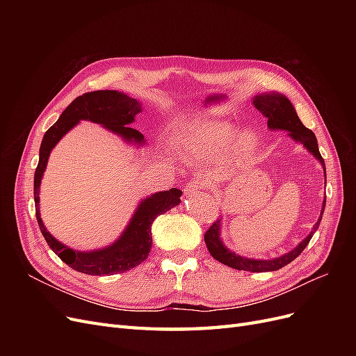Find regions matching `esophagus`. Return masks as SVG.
I'll return each mask as SVG.
<instances>
[{
    "instance_id": "esophagus-1",
    "label": "esophagus",
    "mask_w": 356,
    "mask_h": 356,
    "mask_svg": "<svg viewBox=\"0 0 356 356\" xmlns=\"http://www.w3.org/2000/svg\"><path fill=\"white\" fill-rule=\"evenodd\" d=\"M203 188H204V184L202 181H190V182H187L184 193L187 196H193V195H197V193L202 191Z\"/></svg>"
}]
</instances>
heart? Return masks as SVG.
<instances>
[{"instance_id": "b5f03b06", "label": "heart", "mask_w": 356, "mask_h": 356, "mask_svg": "<svg viewBox=\"0 0 356 356\" xmlns=\"http://www.w3.org/2000/svg\"><path fill=\"white\" fill-rule=\"evenodd\" d=\"M174 143L181 152L207 161L221 159L230 147L233 159L245 161L255 152L257 135L252 129L234 134V123L224 118H200L188 124Z\"/></svg>"}]
</instances>
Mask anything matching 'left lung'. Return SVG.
<instances>
[{
    "label": "left lung",
    "instance_id": "obj_1",
    "mask_svg": "<svg viewBox=\"0 0 356 356\" xmlns=\"http://www.w3.org/2000/svg\"><path fill=\"white\" fill-rule=\"evenodd\" d=\"M252 102L255 105V108L267 118V126L270 127L272 131H277V129L279 131H288V135L293 138L294 141L303 144L309 152L321 161V165L325 172V163H324V159H322L319 153L318 139L315 134L300 122L293 104H291V101L286 98V96L281 93H261V95L254 96ZM325 178H327V174H325ZM324 209H325V199H324V203H322L319 220L307 238L303 242H300L298 246H296L291 252L284 254L282 257L272 258V260H254V258L241 257L236 252L227 250L220 238L221 220H217L213 224H211V227L207 230V233H204V243H207L208 251L215 260L232 268H236V270H246V272H255V273L275 272V270H279V268H282L284 266L289 264L293 260H296V258L305 251V248L310 242L312 236H314V233L319 227Z\"/></svg>",
    "mask_w": 356,
    "mask_h": 356
}]
</instances>
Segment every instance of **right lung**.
Here are the masks:
<instances>
[{
    "label": "right lung",
    "mask_w": 356,
    "mask_h": 356,
    "mask_svg": "<svg viewBox=\"0 0 356 356\" xmlns=\"http://www.w3.org/2000/svg\"><path fill=\"white\" fill-rule=\"evenodd\" d=\"M141 113V104L135 98H131L117 90H95L88 92L79 98H75L59 117V120L53 124L44 134L40 147V160L34 177V200L35 215L40 230L44 236L50 250L55 252L60 260L71 268L86 275L101 276L114 275L131 270L145 261V258L152 250V224L166 211L172 209L181 202L182 191L178 188H170L166 191L154 193L144 199L134 213L123 234L113 245L104 250L81 252L71 250L63 243L58 242L46 230L40 217V184L42 174L46 170L47 160L51 148L59 139L77 124L80 120H90L93 123L102 124L108 131L123 136L126 141L144 144V136L136 129L129 127L135 115Z\"/></svg>",
    "instance_id": "right-lung-1"
}]
</instances>
